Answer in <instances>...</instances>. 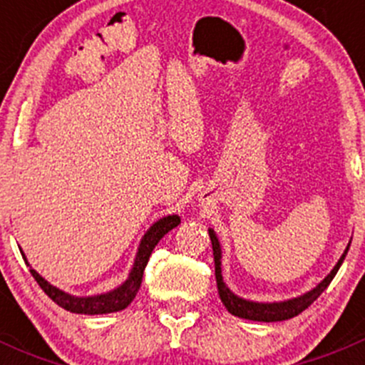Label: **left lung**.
<instances>
[{"label":"left lung","instance_id":"8db88e82","mask_svg":"<svg viewBox=\"0 0 365 365\" xmlns=\"http://www.w3.org/2000/svg\"><path fill=\"white\" fill-rule=\"evenodd\" d=\"M208 233H210V240H212L213 259H215V279H217V289H219L220 300H222V304L226 305V309L231 312V314L244 319H252V322H267V323L284 322V319L295 318V316L300 314L302 311H305V309H307L316 298L325 292L327 286H329L330 282H332V279L336 277L337 270H339V267L346 257V252H348L349 249L348 245L344 254L341 256V259L337 261V264L334 267V270L330 272V274L327 275V277L323 279L314 289H311V292L305 293V295L293 298V300L279 302V304L277 302H275V304H257V302H249V300H244V298H238L235 293L230 292V288H227L226 284H224L222 274H220V257H222V254H220L219 240H217L215 233H213L212 230H208Z\"/></svg>","mask_w":365,"mask_h":365}]
</instances>
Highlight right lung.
<instances>
[{"label": "right lung", "instance_id": "1", "mask_svg": "<svg viewBox=\"0 0 365 365\" xmlns=\"http://www.w3.org/2000/svg\"><path fill=\"white\" fill-rule=\"evenodd\" d=\"M178 224H180L178 215H168L164 217V219H160L159 222L153 224V226L146 231L145 237H143L138 256H135L134 268H132L127 281H125L120 288L113 289V292L109 293H104V295L72 297L68 295V293H63L61 289L54 288L53 284H49V282H47L46 279L40 277L33 268L29 272H31V275L35 277V281L38 282L40 288L43 289V293H46L54 304L67 309L70 312H77V314H108V312L121 311V309H125L132 300H134L135 293H138L139 288H141L143 272H145V267L148 264V259L150 256H152L155 245L159 244L160 238L164 237L165 233H169V231H171L173 227L178 226Z\"/></svg>", "mask_w": 365, "mask_h": 365}]
</instances>
